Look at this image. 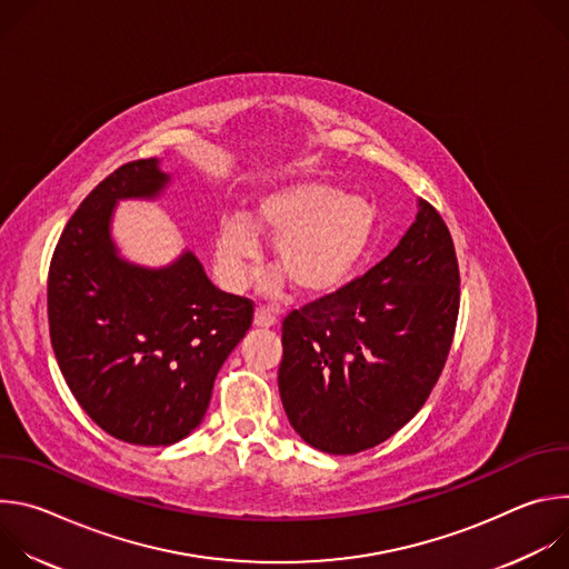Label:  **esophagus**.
Listing matches in <instances>:
<instances>
[{"label":"esophagus","instance_id":"esophagus-1","mask_svg":"<svg viewBox=\"0 0 569 569\" xmlns=\"http://www.w3.org/2000/svg\"><path fill=\"white\" fill-rule=\"evenodd\" d=\"M254 323H257V327H261V329H270V327H274V323H277V315L270 308L261 306L254 312Z\"/></svg>","mask_w":569,"mask_h":569}]
</instances>
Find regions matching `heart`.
I'll use <instances>...</instances> for the list:
<instances>
[{
  "label": "heart",
  "instance_id": "obj_1",
  "mask_svg": "<svg viewBox=\"0 0 569 569\" xmlns=\"http://www.w3.org/2000/svg\"><path fill=\"white\" fill-rule=\"evenodd\" d=\"M274 236V266L303 295L340 288L360 266L376 233V209L329 182H299L266 196L250 222L224 216L216 229L220 277L240 288L259 261V236ZM270 288L277 279L268 281Z\"/></svg>",
  "mask_w": 569,
  "mask_h": 569
}]
</instances>
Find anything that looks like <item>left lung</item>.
<instances>
[{"mask_svg": "<svg viewBox=\"0 0 569 569\" xmlns=\"http://www.w3.org/2000/svg\"><path fill=\"white\" fill-rule=\"evenodd\" d=\"M367 274L281 321L279 391L299 437L329 455L387 441L432 393L455 338L459 263L426 200Z\"/></svg>", "mask_w": 569, "mask_h": 569, "instance_id": "left-lung-1", "label": "left lung"}]
</instances>
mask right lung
Listing matches in <instances>:
<instances>
[{"mask_svg": "<svg viewBox=\"0 0 569 569\" xmlns=\"http://www.w3.org/2000/svg\"><path fill=\"white\" fill-rule=\"evenodd\" d=\"M167 182L154 157L110 173L64 224L47 279L49 338L73 398L134 446H171L200 426L254 319V301L218 290L191 252L164 270L117 259L114 202L152 198Z\"/></svg>", "mask_w": 569, "mask_h": 569, "instance_id": "obj_1", "label": "right lung"}]
</instances>
